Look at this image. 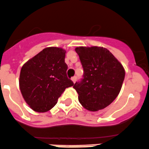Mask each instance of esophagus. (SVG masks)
<instances>
[{
  "instance_id": "obj_1",
  "label": "esophagus",
  "mask_w": 149,
  "mask_h": 149,
  "mask_svg": "<svg viewBox=\"0 0 149 149\" xmlns=\"http://www.w3.org/2000/svg\"><path fill=\"white\" fill-rule=\"evenodd\" d=\"M72 81L73 82H75V81H77V77L76 76H74V77H72Z\"/></svg>"
}]
</instances>
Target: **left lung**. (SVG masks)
Returning <instances> with one entry per match:
<instances>
[{
    "label": "left lung",
    "instance_id": "8db88e82",
    "mask_svg": "<svg viewBox=\"0 0 149 149\" xmlns=\"http://www.w3.org/2000/svg\"><path fill=\"white\" fill-rule=\"evenodd\" d=\"M84 74L73 87L79 102L86 109L96 111L113 102L121 89L125 71L121 64L108 49L101 47H79Z\"/></svg>",
    "mask_w": 149,
    "mask_h": 149
}]
</instances>
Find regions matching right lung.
Returning a JSON list of instances; mask_svg holds the SVG:
<instances>
[{"label":"right lung","instance_id":"obj_1","mask_svg":"<svg viewBox=\"0 0 149 149\" xmlns=\"http://www.w3.org/2000/svg\"><path fill=\"white\" fill-rule=\"evenodd\" d=\"M65 49L51 47L22 67L19 84L26 103L38 112H45L57 104L65 89L74 85L67 76Z\"/></svg>","mask_w":149,"mask_h":149}]
</instances>
